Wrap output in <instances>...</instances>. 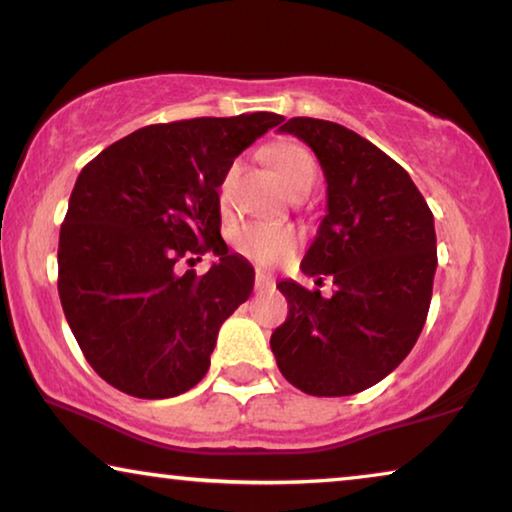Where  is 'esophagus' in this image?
Segmentation results:
<instances>
[{
    "label": "esophagus",
    "instance_id": "esophagus-1",
    "mask_svg": "<svg viewBox=\"0 0 512 512\" xmlns=\"http://www.w3.org/2000/svg\"><path fill=\"white\" fill-rule=\"evenodd\" d=\"M273 287H276V282H273L271 276H266V273H257V276H255V289H257V292H271Z\"/></svg>",
    "mask_w": 512,
    "mask_h": 512
}]
</instances>
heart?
Listing matches in <instances>:
<instances>
[{"label": "heart", "instance_id": "obj_1", "mask_svg": "<svg viewBox=\"0 0 512 512\" xmlns=\"http://www.w3.org/2000/svg\"><path fill=\"white\" fill-rule=\"evenodd\" d=\"M266 158H269L273 172H276V177L280 179L289 195H299L303 190H310L312 183L317 179L315 158H312L310 151L299 142H273L271 147L266 149ZM234 177L236 165H230L218 186V200L223 209L230 207ZM232 241L241 255H246L257 264L273 266L294 253V248L299 246V234H296L292 227L285 225L248 223L241 225L239 230L234 232Z\"/></svg>", "mask_w": 512, "mask_h": 512}]
</instances>
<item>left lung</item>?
I'll return each instance as SVG.
<instances>
[{
    "label": "left lung",
    "mask_w": 512,
    "mask_h": 512,
    "mask_svg": "<svg viewBox=\"0 0 512 512\" xmlns=\"http://www.w3.org/2000/svg\"><path fill=\"white\" fill-rule=\"evenodd\" d=\"M315 151L326 216L305 253V276L335 292L280 280L289 315L271 352L289 384L317 398L354 395L398 368L423 331L437 271L434 216L407 170L349 128L294 117L278 128Z\"/></svg>",
    "instance_id": "1"
}]
</instances>
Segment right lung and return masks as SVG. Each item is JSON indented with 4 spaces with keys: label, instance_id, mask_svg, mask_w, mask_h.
<instances>
[{
    "label": "right lung",
    "instance_id": "add662e5",
    "mask_svg": "<svg viewBox=\"0 0 512 512\" xmlns=\"http://www.w3.org/2000/svg\"><path fill=\"white\" fill-rule=\"evenodd\" d=\"M280 114L144 126L82 167L59 232V299L91 368L133 398L186 393L207 375L220 326L255 269L220 236L227 167ZM204 252V277L178 273Z\"/></svg>",
    "mask_w": 512,
    "mask_h": 512
}]
</instances>
